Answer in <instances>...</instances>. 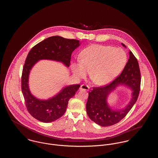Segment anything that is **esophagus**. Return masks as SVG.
Returning <instances> with one entry per match:
<instances>
[{
  "mask_svg": "<svg viewBox=\"0 0 158 158\" xmlns=\"http://www.w3.org/2000/svg\"><path fill=\"white\" fill-rule=\"evenodd\" d=\"M89 89V87L87 85H82L80 87V90H86V91H88Z\"/></svg>",
  "mask_w": 158,
  "mask_h": 158,
  "instance_id": "34e87169",
  "label": "esophagus"
}]
</instances>
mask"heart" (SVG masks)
<instances>
[{
  "instance_id": "heart-1",
  "label": "heart",
  "mask_w": 158,
  "mask_h": 158,
  "mask_svg": "<svg viewBox=\"0 0 158 158\" xmlns=\"http://www.w3.org/2000/svg\"><path fill=\"white\" fill-rule=\"evenodd\" d=\"M81 59L72 63L73 72L79 77L90 72L93 82L105 86L111 82L123 71L127 61V55L120 48L94 44L83 50Z\"/></svg>"
}]
</instances>
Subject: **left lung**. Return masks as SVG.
<instances>
[{
	"instance_id": "1",
	"label": "left lung",
	"mask_w": 158,
	"mask_h": 158,
	"mask_svg": "<svg viewBox=\"0 0 158 158\" xmlns=\"http://www.w3.org/2000/svg\"><path fill=\"white\" fill-rule=\"evenodd\" d=\"M121 45L126 48L124 44L121 43ZM140 82L138 61L130 50L129 59L120 75L110 84L101 88H94L89 92L86 108L90 120L102 127L110 126L120 122L135 105L139 94ZM120 86H124L131 90L132 98L125 107L114 109L108 104L107 98Z\"/></svg>"
}]
</instances>
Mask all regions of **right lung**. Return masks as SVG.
Here are the masks:
<instances>
[{
	"label": "right lung",
	"mask_w": 158,
	"mask_h": 158,
	"mask_svg": "<svg viewBox=\"0 0 158 158\" xmlns=\"http://www.w3.org/2000/svg\"><path fill=\"white\" fill-rule=\"evenodd\" d=\"M81 44L79 40L53 36L35 45L28 53L23 68L21 88L27 110L35 119L50 123L60 118L66 110L69 99L75 95L80 85H66L51 98L39 99L31 94L29 87L32 68L41 60L58 61L69 68L72 53Z\"/></svg>",
	"instance_id": "obj_1"
}]
</instances>
